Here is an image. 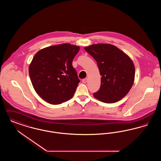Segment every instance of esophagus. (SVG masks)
<instances>
[{"label":"esophagus","instance_id":"obj_1","mask_svg":"<svg viewBox=\"0 0 161 161\" xmlns=\"http://www.w3.org/2000/svg\"><path fill=\"white\" fill-rule=\"evenodd\" d=\"M87 81V78H84V79H83V80H82V82H83V83H86Z\"/></svg>","mask_w":161,"mask_h":161}]
</instances>
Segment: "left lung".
<instances>
[{"mask_svg": "<svg viewBox=\"0 0 161 161\" xmlns=\"http://www.w3.org/2000/svg\"><path fill=\"white\" fill-rule=\"evenodd\" d=\"M97 62L101 86L93 97L105 103H114L130 91L135 80V68L130 57L116 46L106 43L84 47Z\"/></svg>", "mask_w": 161, "mask_h": 161, "instance_id": "1", "label": "left lung"}]
</instances>
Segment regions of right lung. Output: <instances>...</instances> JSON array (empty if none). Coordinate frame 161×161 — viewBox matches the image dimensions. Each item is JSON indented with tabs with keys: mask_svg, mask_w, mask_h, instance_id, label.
Here are the masks:
<instances>
[{
	"mask_svg": "<svg viewBox=\"0 0 161 161\" xmlns=\"http://www.w3.org/2000/svg\"><path fill=\"white\" fill-rule=\"evenodd\" d=\"M80 49L64 43L46 47L35 54L29 74L34 90L47 103L60 104L74 95L80 80L72 62Z\"/></svg>",
	"mask_w": 161,
	"mask_h": 161,
	"instance_id": "right-lung-1",
	"label": "right lung"
}]
</instances>
